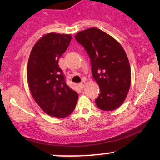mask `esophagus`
Segmentation results:
<instances>
[{
  "label": "esophagus",
  "instance_id": "esophagus-1",
  "mask_svg": "<svg viewBox=\"0 0 160 160\" xmlns=\"http://www.w3.org/2000/svg\"><path fill=\"white\" fill-rule=\"evenodd\" d=\"M85 84H86V80H82V81L80 82V83H79V86H80V88H83L84 86H85Z\"/></svg>",
  "mask_w": 160,
  "mask_h": 160
}]
</instances>
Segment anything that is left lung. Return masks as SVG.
Listing matches in <instances>:
<instances>
[{
	"mask_svg": "<svg viewBox=\"0 0 160 160\" xmlns=\"http://www.w3.org/2000/svg\"><path fill=\"white\" fill-rule=\"evenodd\" d=\"M75 39L89 55L92 74L100 88L97 107L103 111L117 109L123 103L131 85V69L123 48L96 28L80 32Z\"/></svg>",
	"mask_w": 160,
	"mask_h": 160,
	"instance_id": "1",
	"label": "left lung"
}]
</instances>
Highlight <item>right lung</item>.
<instances>
[{"mask_svg": "<svg viewBox=\"0 0 160 160\" xmlns=\"http://www.w3.org/2000/svg\"><path fill=\"white\" fill-rule=\"evenodd\" d=\"M71 40L70 34H45L33 47L28 62L27 80L33 98L47 114L58 118L71 114L78 99L58 65Z\"/></svg>", "mask_w": 160, "mask_h": 160, "instance_id": "obj_1", "label": "right lung"}]
</instances>
